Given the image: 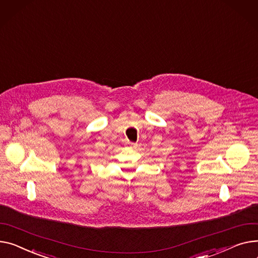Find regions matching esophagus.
<instances>
[{"label": "esophagus", "mask_w": 258, "mask_h": 258, "mask_svg": "<svg viewBox=\"0 0 258 258\" xmlns=\"http://www.w3.org/2000/svg\"><path fill=\"white\" fill-rule=\"evenodd\" d=\"M127 144H128V145H131V146H135V144H134V143H132V142H127Z\"/></svg>", "instance_id": "34e87169"}]
</instances>
